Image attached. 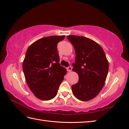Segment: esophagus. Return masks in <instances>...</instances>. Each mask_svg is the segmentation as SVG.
I'll use <instances>...</instances> for the list:
<instances>
[{
  "label": "esophagus",
  "instance_id": "34e87169",
  "mask_svg": "<svg viewBox=\"0 0 129 129\" xmlns=\"http://www.w3.org/2000/svg\"><path fill=\"white\" fill-rule=\"evenodd\" d=\"M72 68L71 67H68V68H67V70L68 72H71V71H72Z\"/></svg>",
  "mask_w": 129,
  "mask_h": 129
}]
</instances>
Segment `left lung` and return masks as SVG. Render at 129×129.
<instances>
[{
  "mask_svg": "<svg viewBox=\"0 0 129 129\" xmlns=\"http://www.w3.org/2000/svg\"><path fill=\"white\" fill-rule=\"evenodd\" d=\"M75 50L73 71L78 74V82L72 85V92L82 101H89L103 88L109 70V63L101 46L84 36H67Z\"/></svg>",
  "mask_w": 129,
  "mask_h": 129,
  "instance_id": "8db88e82",
  "label": "left lung"
}]
</instances>
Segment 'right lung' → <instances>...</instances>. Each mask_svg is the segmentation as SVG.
I'll return each instance as SVG.
<instances>
[{
  "mask_svg": "<svg viewBox=\"0 0 129 129\" xmlns=\"http://www.w3.org/2000/svg\"><path fill=\"white\" fill-rule=\"evenodd\" d=\"M64 35L51 36L33 43L22 63L25 78L36 98L49 101L56 96L67 70L59 65L57 45Z\"/></svg>",
  "mask_w": 129,
  "mask_h": 129,
  "instance_id": "right-lung-1",
  "label": "right lung"
}]
</instances>
